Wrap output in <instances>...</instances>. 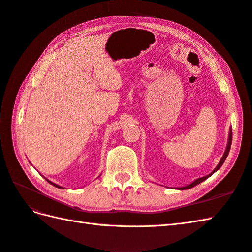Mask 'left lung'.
<instances>
[{
	"label": "left lung",
	"mask_w": 252,
	"mask_h": 252,
	"mask_svg": "<svg viewBox=\"0 0 252 252\" xmlns=\"http://www.w3.org/2000/svg\"><path fill=\"white\" fill-rule=\"evenodd\" d=\"M231 143H232V128H230V133H229V140H228V144H226V149H225V152H224V154H223V156H222V158L220 159V161H219V163L217 164V167L214 169V171L212 173H210L208 175H206V176H203V177H200V179H198V180H195L194 182H192L191 184H189V185H187V186H185V187H181V188H177V189H180V190H185V189H189V188H192L193 186H195V185H198V184H200V183H202L203 181H205L206 179H208V177H210L211 175H213L215 172H216L217 170H219L220 169V167H221V165L223 164V162H224V160L226 159V157H228V155H229V152H230V149H231Z\"/></svg>",
	"instance_id": "left-lung-1"
}]
</instances>
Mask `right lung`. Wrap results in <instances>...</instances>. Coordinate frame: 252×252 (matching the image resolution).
I'll use <instances>...</instances> for the list:
<instances>
[{
    "instance_id": "obj_1",
    "label": "right lung",
    "mask_w": 252,
    "mask_h": 252,
    "mask_svg": "<svg viewBox=\"0 0 252 252\" xmlns=\"http://www.w3.org/2000/svg\"><path fill=\"white\" fill-rule=\"evenodd\" d=\"M46 181L48 182V183H50L51 184V185H53V186H55V187H58V188H62V187H61V186H59V185H57V184H54V183H52V182H50V181H49V180H47L46 179Z\"/></svg>"
}]
</instances>
